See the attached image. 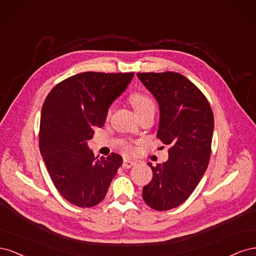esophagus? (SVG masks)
<instances>
[{
	"label": "esophagus",
	"instance_id": "1",
	"mask_svg": "<svg viewBox=\"0 0 256 256\" xmlns=\"http://www.w3.org/2000/svg\"><path fill=\"white\" fill-rule=\"evenodd\" d=\"M136 161H134V160H131V159H124V161H122V168H132L134 166H136Z\"/></svg>",
	"mask_w": 256,
	"mask_h": 256
}]
</instances>
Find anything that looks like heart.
<instances>
[{"mask_svg": "<svg viewBox=\"0 0 256 256\" xmlns=\"http://www.w3.org/2000/svg\"><path fill=\"white\" fill-rule=\"evenodd\" d=\"M131 104H132L134 111L138 114L141 112H144L146 110H154V102L152 98L146 94V92H136L129 98ZM111 109L108 110V115L110 114ZM124 148H125L126 152H132L134 150V146L130 143H125L124 144Z\"/></svg>", "mask_w": 256, "mask_h": 256, "instance_id": "heart-1", "label": "heart"}]
</instances>
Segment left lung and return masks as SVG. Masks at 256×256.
<instances>
[{
	"mask_svg": "<svg viewBox=\"0 0 256 256\" xmlns=\"http://www.w3.org/2000/svg\"><path fill=\"white\" fill-rule=\"evenodd\" d=\"M138 78L156 98L160 109L157 138L170 146L168 159L152 166V180L143 200L154 210L182 205L202 180L209 164L214 114L207 98L184 76L140 72Z\"/></svg>",
	"mask_w": 256,
	"mask_h": 256,
	"instance_id": "obj_1",
	"label": "left lung"
}]
</instances>
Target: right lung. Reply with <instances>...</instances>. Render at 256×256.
Wrapping results in <instances>:
<instances>
[{"label":"right lung","mask_w":256,"mask_h":256,"mask_svg":"<svg viewBox=\"0 0 256 256\" xmlns=\"http://www.w3.org/2000/svg\"><path fill=\"white\" fill-rule=\"evenodd\" d=\"M132 78L134 72H82L60 82L46 98L40 150L54 186L69 203L82 208L99 204L122 166L115 152L97 159L88 141Z\"/></svg>","instance_id":"right-lung-1"}]
</instances>
